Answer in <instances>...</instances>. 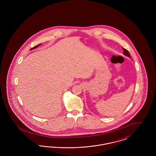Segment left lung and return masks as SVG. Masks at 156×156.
I'll return each instance as SVG.
<instances>
[{
	"label": "left lung",
	"instance_id": "8db88e82",
	"mask_svg": "<svg viewBox=\"0 0 156 156\" xmlns=\"http://www.w3.org/2000/svg\"><path fill=\"white\" fill-rule=\"evenodd\" d=\"M123 51H123V54L125 55L126 56H127L128 57H130V54H129V51L126 49L124 48H123Z\"/></svg>",
	"mask_w": 156,
	"mask_h": 156
}]
</instances>
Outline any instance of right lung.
Segmentation results:
<instances>
[{
	"label": "right lung",
	"mask_w": 156,
	"mask_h": 156,
	"mask_svg": "<svg viewBox=\"0 0 156 156\" xmlns=\"http://www.w3.org/2000/svg\"><path fill=\"white\" fill-rule=\"evenodd\" d=\"M41 45V44H38L36 45V46H35V47H33V48H31V49H30V50H33V49H34V48H37V47L38 46V45Z\"/></svg>",
	"instance_id": "1"
}]
</instances>
